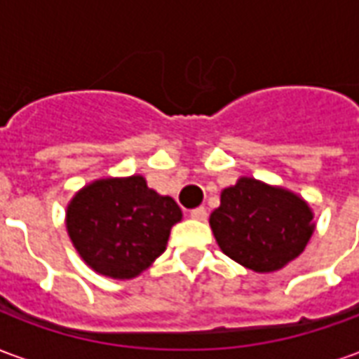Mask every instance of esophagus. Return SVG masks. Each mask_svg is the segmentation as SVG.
Segmentation results:
<instances>
[{"label":"esophagus","mask_w":359,"mask_h":359,"mask_svg":"<svg viewBox=\"0 0 359 359\" xmlns=\"http://www.w3.org/2000/svg\"><path fill=\"white\" fill-rule=\"evenodd\" d=\"M190 217L198 219V221H205L208 219V211H205V208H196V210L190 211Z\"/></svg>","instance_id":"34e87169"}]
</instances>
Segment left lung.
<instances>
[{
  "label": "left lung",
  "instance_id": "8db88e82",
  "mask_svg": "<svg viewBox=\"0 0 359 359\" xmlns=\"http://www.w3.org/2000/svg\"><path fill=\"white\" fill-rule=\"evenodd\" d=\"M210 226L221 252L256 273L283 269L316 231L313 211L302 196L254 177H241L221 190Z\"/></svg>",
  "mask_w": 359,
  "mask_h": 359
}]
</instances>
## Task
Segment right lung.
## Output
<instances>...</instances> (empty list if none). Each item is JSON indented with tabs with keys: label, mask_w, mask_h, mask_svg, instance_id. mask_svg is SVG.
Segmentation results:
<instances>
[{
	"label": "right lung",
	"mask_w": 359,
	"mask_h": 359,
	"mask_svg": "<svg viewBox=\"0 0 359 359\" xmlns=\"http://www.w3.org/2000/svg\"><path fill=\"white\" fill-rule=\"evenodd\" d=\"M180 219L177 202L157 194L142 175L92 180L65 211L67 233L84 264L118 280L148 269L165 252Z\"/></svg>",
	"instance_id": "right-lung-1"
}]
</instances>
